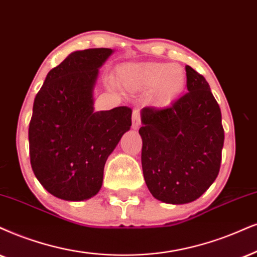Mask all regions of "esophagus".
<instances>
[{
  "instance_id": "1",
  "label": "esophagus",
  "mask_w": 257,
  "mask_h": 257,
  "mask_svg": "<svg viewBox=\"0 0 257 257\" xmlns=\"http://www.w3.org/2000/svg\"><path fill=\"white\" fill-rule=\"evenodd\" d=\"M140 124H141V118H140V112L138 109H135L134 111H133V122H132V125L134 129H138Z\"/></svg>"
}]
</instances>
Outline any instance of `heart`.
Returning a JSON list of instances; mask_svg holds the SVG:
<instances>
[{"instance_id": "b5f03b06", "label": "heart", "mask_w": 257, "mask_h": 257, "mask_svg": "<svg viewBox=\"0 0 257 257\" xmlns=\"http://www.w3.org/2000/svg\"><path fill=\"white\" fill-rule=\"evenodd\" d=\"M119 82L129 90L154 87L160 104H168L183 91L186 74L183 67L167 63H139L124 65L118 73Z\"/></svg>"}]
</instances>
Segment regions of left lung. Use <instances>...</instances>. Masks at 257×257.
<instances>
[{
  "label": "left lung",
  "instance_id": "1",
  "mask_svg": "<svg viewBox=\"0 0 257 257\" xmlns=\"http://www.w3.org/2000/svg\"><path fill=\"white\" fill-rule=\"evenodd\" d=\"M188 92L170 106L142 109L141 162L153 197L168 204L196 200L219 173L222 112L203 74L186 65Z\"/></svg>",
  "mask_w": 257,
  "mask_h": 257
}]
</instances>
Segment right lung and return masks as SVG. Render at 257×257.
<instances>
[{
    "mask_svg": "<svg viewBox=\"0 0 257 257\" xmlns=\"http://www.w3.org/2000/svg\"><path fill=\"white\" fill-rule=\"evenodd\" d=\"M111 53L73 52L47 73L35 96L28 129L32 170L60 199L84 200L98 192L106 159L132 125L128 106L93 111L98 69Z\"/></svg>",
    "mask_w": 257,
    "mask_h": 257,
    "instance_id": "obj_1",
    "label": "right lung"
}]
</instances>
